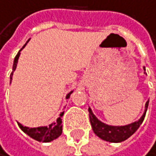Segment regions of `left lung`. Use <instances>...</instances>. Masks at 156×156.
Instances as JSON below:
<instances>
[{"label":"left lung","mask_w":156,"mask_h":156,"mask_svg":"<svg viewBox=\"0 0 156 156\" xmlns=\"http://www.w3.org/2000/svg\"><path fill=\"white\" fill-rule=\"evenodd\" d=\"M144 70L146 71L144 67ZM147 106H148V101H147L146 103V109H144L143 116L140 117L138 121L131 123L129 125H126V126H110V125H107V124L102 123L95 117V115L92 113L91 109L88 108L89 120H90V124H91L94 134L97 136H99L100 139L106 140V142H110V143L124 142V140H126L127 139H129L130 136L139 129L140 124L144 121V116H146Z\"/></svg>","instance_id":"1"}]
</instances>
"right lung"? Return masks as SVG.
<instances>
[{
	"label": "right lung",
	"mask_w": 156,
	"mask_h": 156,
	"mask_svg": "<svg viewBox=\"0 0 156 156\" xmlns=\"http://www.w3.org/2000/svg\"><path fill=\"white\" fill-rule=\"evenodd\" d=\"M29 41V40H28ZM27 41V42H28ZM27 42L25 43V45L27 44ZM25 45L22 47V49L25 47ZM21 49V50H22ZM20 50V51H21ZM20 51L18 52L17 55L16 56L13 61V66H12V73H10V81L12 80V73L14 72V70L16 69V65H17V61L18 58H20ZM73 93V91H71L70 93L67 94V99L70 95ZM64 115V112H62L60 114V117L57 119V122L56 123H52L49 127H37V128H28V127H25V126H22L20 123H18V126H20V129L23 131L26 135H28L30 138H32L34 140H38V142H43V143H49L51 140H53L57 138H59L62 134V129H63V126H62V116Z\"/></svg>",
	"instance_id": "obj_1"
}]
</instances>
